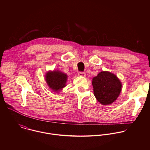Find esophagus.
<instances>
[{
  "label": "esophagus",
  "instance_id": "esophagus-1",
  "mask_svg": "<svg viewBox=\"0 0 150 150\" xmlns=\"http://www.w3.org/2000/svg\"><path fill=\"white\" fill-rule=\"evenodd\" d=\"M78 76H80V77H86V74L85 73L80 71V72H79Z\"/></svg>",
  "mask_w": 150,
  "mask_h": 150
}]
</instances>
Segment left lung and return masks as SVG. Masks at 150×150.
<instances>
[{
  "label": "left lung",
  "instance_id": "left-lung-1",
  "mask_svg": "<svg viewBox=\"0 0 150 150\" xmlns=\"http://www.w3.org/2000/svg\"><path fill=\"white\" fill-rule=\"evenodd\" d=\"M94 94L102 105H109L116 100L122 91V83L114 74L102 71L93 79Z\"/></svg>",
  "mask_w": 150,
  "mask_h": 150
}]
</instances>
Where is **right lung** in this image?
Returning <instances> with one entry per match:
<instances>
[{
  "instance_id": "1",
  "label": "right lung",
  "mask_w": 150,
  "mask_h": 150,
  "mask_svg": "<svg viewBox=\"0 0 150 150\" xmlns=\"http://www.w3.org/2000/svg\"><path fill=\"white\" fill-rule=\"evenodd\" d=\"M47 84L53 91L57 93L66 86L67 76L60 71H49L45 75Z\"/></svg>"
}]
</instances>
